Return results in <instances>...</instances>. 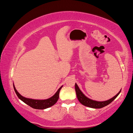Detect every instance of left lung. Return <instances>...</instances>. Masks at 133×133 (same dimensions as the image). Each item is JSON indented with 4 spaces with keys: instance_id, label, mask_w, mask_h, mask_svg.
<instances>
[{
    "instance_id": "obj_1",
    "label": "left lung",
    "mask_w": 133,
    "mask_h": 133,
    "mask_svg": "<svg viewBox=\"0 0 133 133\" xmlns=\"http://www.w3.org/2000/svg\"><path fill=\"white\" fill-rule=\"evenodd\" d=\"M75 89L76 94V96H77L78 99L80 103L83 104V105L84 106H86L91 108H94V109L102 108L104 107L109 105V104L111 103L116 97H117L122 90V89L120 90L117 94L110 99L106 100V101L99 102V101H96V100H92L91 99H89V98H88L87 96H86L85 95H84L83 93V92L80 90V89H79V88L78 87L76 83H75Z\"/></svg>"
}]
</instances>
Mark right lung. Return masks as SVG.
Segmentation results:
<instances>
[{
	"label": "right lung",
	"mask_w": 133,
	"mask_h": 133,
	"mask_svg": "<svg viewBox=\"0 0 133 133\" xmlns=\"http://www.w3.org/2000/svg\"><path fill=\"white\" fill-rule=\"evenodd\" d=\"M14 89L16 94L18 96V97L21 99L22 101L25 103L27 105L30 106V107L36 109H45L49 108L51 106L54 105V104L57 102L58 100L59 97V92L60 89H62L63 85L60 87L59 89L55 92V94L52 96L51 97L48 98L47 99L44 100H38V99H33L30 98H27L24 97L22 95L20 94L17 89H15V87L13 83Z\"/></svg>",
	"instance_id": "1"
}]
</instances>
